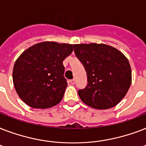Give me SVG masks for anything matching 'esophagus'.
<instances>
[{
    "instance_id": "34e87169",
    "label": "esophagus",
    "mask_w": 146,
    "mask_h": 146,
    "mask_svg": "<svg viewBox=\"0 0 146 146\" xmlns=\"http://www.w3.org/2000/svg\"><path fill=\"white\" fill-rule=\"evenodd\" d=\"M70 82L72 85H74V84H75V82H76V80H74V79H73V80H70Z\"/></svg>"
}]
</instances>
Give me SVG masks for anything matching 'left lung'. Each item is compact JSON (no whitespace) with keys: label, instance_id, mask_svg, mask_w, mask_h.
<instances>
[{"label":"left lung","instance_id":"8db88e82","mask_svg":"<svg viewBox=\"0 0 146 146\" xmlns=\"http://www.w3.org/2000/svg\"><path fill=\"white\" fill-rule=\"evenodd\" d=\"M73 48L88 79L86 86L78 91L81 100L100 110L115 106L131 85V68L127 57L117 49L104 44H79Z\"/></svg>","mask_w":146,"mask_h":146}]
</instances>
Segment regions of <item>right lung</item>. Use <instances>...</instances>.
Listing matches in <instances>:
<instances>
[{"label":"right lung","mask_w":146,"mask_h":146,"mask_svg":"<svg viewBox=\"0 0 146 146\" xmlns=\"http://www.w3.org/2000/svg\"><path fill=\"white\" fill-rule=\"evenodd\" d=\"M73 44L44 42L29 48L15 62L13 81L18 96L33 108H48L63 98L67 86L64 60Z\"/></svg>","instance_id":"obj_1"}]
</instances>
